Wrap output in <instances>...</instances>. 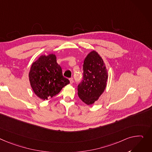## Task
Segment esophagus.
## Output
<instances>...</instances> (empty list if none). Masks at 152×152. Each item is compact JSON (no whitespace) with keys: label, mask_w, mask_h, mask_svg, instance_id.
<instances>
[{"label":"esophagus","mask_w":152,"mask_h":152,"mask_svg":"<svg viewBox=\"0 0 152 152\" xmlns=\"http://www.w3.org/2000/svg\"><path fill=\"white\" fill-rule=\"evenodd\" d=\"M69 82H70V84H73V83H74L73 79V78H70V79H69Z\"/></svg>","instance_id":"1"}]
</instances>
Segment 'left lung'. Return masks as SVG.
<instances>
[{
    "label": "left lung",
    "mask_w": 152,
    "mask_h": 152,
    "mask_svg": "<svg viewBox=\"0 0 152 152\" xmlns=\"http://www.w3.org/2000/svg\"><path fill=\"white\" fill-rule=\"evenodd\" d=\"M107 70L105 64L95 50L90 52L83 64V79L77 86L79 98L87 105L94 104L106 87Z\"/></svg>",
    "instance_id": "left-lung-1"
}]
</instances>
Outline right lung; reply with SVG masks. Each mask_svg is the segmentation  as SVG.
<instances>
[{
  "label": "right lung",
  "mask_w": 152,
  "mask_h": 152,
  "mask_svg": "<svg viewBox=\"0 0 152 152\" xmlns=\"http://www.w3.org/2000/svg\"><path fill=\"white\" fill-rule=\"evenodd\" d=\"M28 77L34 92L43 100L56 95L69 83L63 76L62 68L54 54L42 55L33 62Z\"/></svg>",
  "instance_id": "right-lung-1"
}]
</instances>
